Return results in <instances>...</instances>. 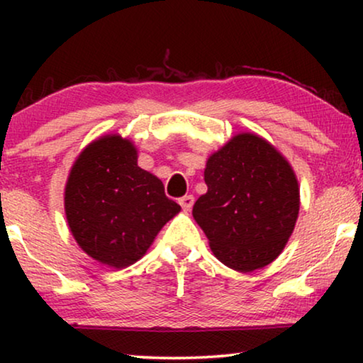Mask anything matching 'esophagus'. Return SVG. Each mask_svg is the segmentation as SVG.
<instances>
[{
    "label": "esophagus",
    "mask_w": 363,
    "mask_h": 363,
    "mask_svg": "<svg viewBox=\"0 0 363 363\" xmlns=\"http://www.w3.org/2000/svg\"><path fill=\"white\" fill-rule=\"evenodd\" d=\"M178 203H180V206L183 208V210L190 211L191 206H193V203H195V196H193V195H185V196H182L180 200H178Z\"/></svg>",
    "instance_id": "1"
}]
</instances>
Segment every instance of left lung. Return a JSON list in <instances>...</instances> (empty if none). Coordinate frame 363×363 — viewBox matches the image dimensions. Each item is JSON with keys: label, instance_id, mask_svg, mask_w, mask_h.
Returning <instances> with one entry per match:
<instances>
[{"label": "left lung", "instance_id": "left-lung-1", "mask_svg": "<svg viewBox=\"0 0 363 363\" xmlns=\"http://www.w3.org/2000/svg\"><path fill=\"white\" fill-rule=\"evenodd\" d=\"M205 183L193 218L218 259L241 272L274 261L299 215V186L284 157L261 137L241 133L208 158Z\"/></svg>", "mask_w": 363, "mask_h": 363}]
</instances>
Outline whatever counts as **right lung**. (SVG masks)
Instances as JSON below:
<instances>
[{
  "mask_svg": "<svg viewBox=\"0 0 363 363\" xmlns=\"http://www.w3.org/2000/svg\"><path fill=\"white\" fill-rule=\"evenodd\" d=\"M66 215L79 246L102 264L123 267L145 255L180 205L163 183L137 165V150L118 135L91 143L74 163Z\"/></svg>",
  "mask_w": 363,
  "mask_h": 363,
  "instance_id": "add662e5",
  "label": "right lung"
}]
</instances>
